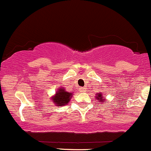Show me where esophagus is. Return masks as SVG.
Here are the masks:
<instances>
[{"mask_svg":"<svg viewBox=\"0 0 151 151\" xmlns=\"http://www.w3.org/2000/svg\"><path fill=\"white\" fill-rule=\"evenodd\" d=\"M79 91L81 92V93H84V92H86V88L85 87H80Z\"/></svg>","mask_w":151,"mask_h":151,"instance_id":"1","label":"esophagus"}]
</instances>
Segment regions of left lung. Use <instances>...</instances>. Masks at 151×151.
<instances>
[{
  "label": "left lung",
  "mask_w": 151,
  "mask_h": 151,
  "mask_svg": "<svg viewBox=\"0 0 151 151\" xmlns=\"http://www.w3.org/2000/svg\"><path fill=\"white\" fill-rule=\"evenodd\" d=\"M96 96V99L98 100V102L104 103V101L107 100L106 99L104 98V96H102V93H97Z\"/></svg>",
  "instance_id": "8db88e82"
}]
</instances>
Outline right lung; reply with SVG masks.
<instances>
[{"mask_svg":"<svg viewBox=\"0 0 151 151\" xmlns=\"http://www.w3.org/2000/svg\"><path fill=\"white\" fill-rule=\"evenodd\" d=\"M73 93L66 91L64 87H59L55 92V94L51 98L53 104L55 106H64L70 102Z\"/></svg>","mask_w":151,"mask_h":151,"instance_id":"obj_1","label":"right lung"}]
</instances>
